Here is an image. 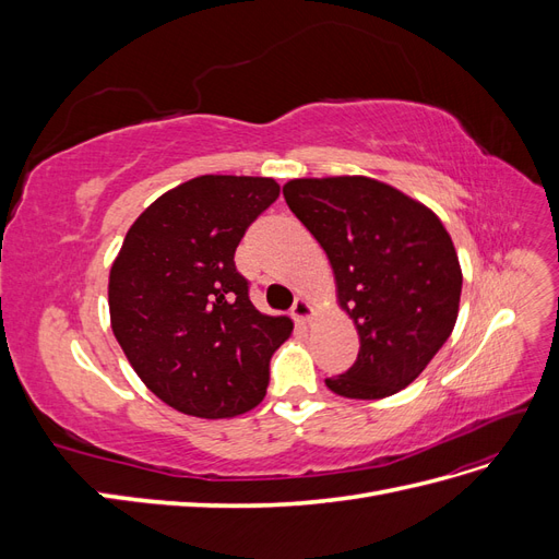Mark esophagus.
I'll list each match as a JSON object with an SVG mask.
<instances>
[{
    "label": "esophagus",
    "instance_id": "obj_1",
    "mask_svg": "<svg viewBox=\"0 0 559 559\" xmlns=\"http://www.w3.org/2000/svg\"><path fill=\"white\" fill-rule=\"evenodd\" d=\"M292 314H294V319L298 321V324H308V321L314 317V308L310 306L308 298L298 296L296 302H294V308H292Z\"/></svg>",
    "mask_w": 559,
    "mask_h": 559
}]
</instances>
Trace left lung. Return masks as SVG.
Wrapping results in <instances>:
<instances>
[{"label":"left lung","mask_w":559,"mask_h":559,"mask_svg":"<svg viewBox=\"0 0 559 559\" xmlns=\"http://www.w3.org/2000/svg\"><path fill=\"white\" fill-rule=\"evenodd\" d=\"M284 200L326 251L337 306L359 333V357L326 386L345 399H384L408 386L450 337L462 265L443 222L384 181L306 177Z\"/></svg>","instance_id":"left-lung-1"}]
</instances>
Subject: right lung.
I'll return each mask as SVG.
<instances>
[{"mask_svg":"<svg viewBox=\"0 0 559 559\" xmlns=\"http://www.w3.org/2000/svg\"><path fill=\"white\" fill-rule=\"evenodd\" d=\"M280 195L270 177L202 175L138 216L109 273L111 331L140 380L175 411L205 419L263 401L289 317L259 312L235 267L247 226Z\"/></svg>","mask_w":559,"mask_h":559,"instance_id":"obj_1","label":"right lung"}]
</instances>
